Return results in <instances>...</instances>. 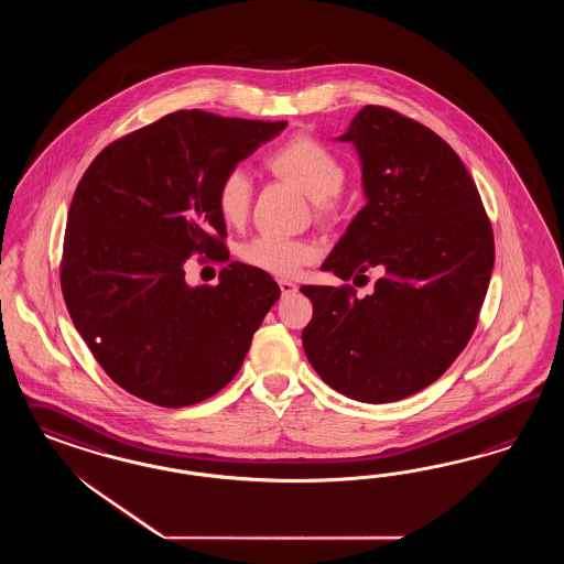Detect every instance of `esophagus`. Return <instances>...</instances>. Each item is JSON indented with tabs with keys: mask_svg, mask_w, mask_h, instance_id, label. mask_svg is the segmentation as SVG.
I'll use <instances>...</instances> for the list:
<instances>
[{
	"mask_svg": "<svg viewBox=\"0 0 564 564\" xmlns=\"http://www.w3.org/2000/svg\"><path fill=\"white\" fill-rule=\"evenodd\" d=\"M279 288H281V293L283 295H291V293H295L297 291V285L295 283H291V281H279Z\"/></svg>",
	"mask_w": 564,
	"mask_h": 564,
	"instance_id": "esophagus-1",
	"label": "esophagus"
}]
</instances>
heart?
Listing matches in <instances>:
<instances>
[{
  "instance_id": "obj_1",
  "label": "heart",
  "mask_w": 564,
  "mask_h": 564,
  "mask_svg": "<svg viewBox=\"0 0 564 564\" xmlns=\"http://www.w3.org/2000/svg\"><path fill=\"white\" fill-rule=\"evenodd\" d=\"M267 165L274 173L295 182L323 210L345 184V167L339 156L312 137L291 138L271 153ZM252 194L254 184L250 171L243 165L225 171L217 186V206L223 219L231 225L243 221L252 206ZM316 254L318 250L310 241L273 234L257 236L241 248L243 262L274 276L300 273V269L310 264Z\"/></svg>"
}]
</instances>
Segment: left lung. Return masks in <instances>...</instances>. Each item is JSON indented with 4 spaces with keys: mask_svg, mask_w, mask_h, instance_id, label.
<instances>
[{
    "mask_svg": "<svg viewBox=\"0 0 564 564\" xmlns=\"http://www.w3.org/2000/svg\"><path fill=\"white\" fill-rule=\"evenodd\" d=\"M339 140L358 151L368 203L323 271L356 281L378 269L380 279L366 297L304 285L314 312L302 343L330 389L391 403L438 380L471 339L495 236L459 154L420 121L366 105Z\"/></svg>",
    "mask_w": 564,
    "mask_h": 564,
    "instance_id": "left-lung-1",
    "label": "left lung"
}]
</instances>
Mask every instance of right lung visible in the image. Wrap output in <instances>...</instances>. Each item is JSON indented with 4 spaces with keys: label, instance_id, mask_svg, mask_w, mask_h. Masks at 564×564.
<instances>
[{
    "label": "right lung",
    "instance_id": "add662e5",
    "mask_svg": "<svg viewBox=\"0 0 564 564\" xmlns=\"http://www.w3.org/2000/svg\"><path fill=\"white\" fill-rule=\"evenodd\" d=\"M285 126L175 111L111 142L85 171L68 210L62 293L90 354L128 393L186 408L238 375L281 290L241 262L215 288H189L184 262L229 258L217 186Z\"/></svg>",
    "mask_w": 564,
    "mask_h": 564
}]
</instances>
